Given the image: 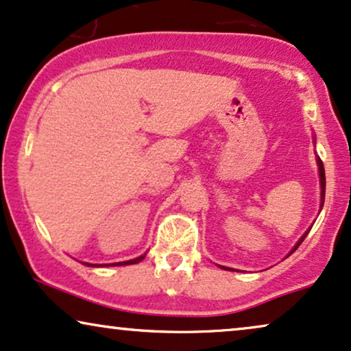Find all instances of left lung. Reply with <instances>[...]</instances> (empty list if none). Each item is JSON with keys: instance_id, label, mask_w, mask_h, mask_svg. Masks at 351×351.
<instances>
[{"instance_id": "left-lung-1", "label": "left lung", "mask_w": 351, "mask_h": 351, "mask_svg": "<svg viewBox=\"0 0 351 351\" xmlns=\"http://www.w3.org/2000/svg\"><path fill=\"white\" fill-rule=\"evenodd\" d=\"M317 165H319V176H321V201H322L321 202V207H322L324 206V196H326V171H324V163H322V160L319 157H317ZM308 233H309V230L303 234V238H301L300 241L296 243V246L293 247V251H296V247H298L301 243H303V239L306 238V234H308ZM293 251H291V252H293Z\"/></svg>"}]
</instances>
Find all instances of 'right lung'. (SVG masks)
<instances>
[{"mask_svg": "<svg viewBox=\"0 0 351 351\" xmlns=\"http://www.w3.org/2000/svg\"><path fill=\"white\" fill-rule=\"evenodd\" d=\"M144 256H145V254H144ZM144 256L136 257V259H132V261H126V263H118V264H112V265H128V264H136V263H139V261H143V259H144Z\"/></svg>", "mask_w": 351, "mask_h": 351, "instance_id": "obj_1", "label": "right lung"}]
</instances>
